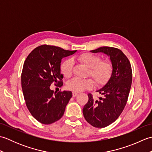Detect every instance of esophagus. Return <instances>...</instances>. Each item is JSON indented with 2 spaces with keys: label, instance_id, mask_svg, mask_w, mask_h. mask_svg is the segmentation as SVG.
Returning a JSON list of instances; mask_svg holds the SVG:
<instances>
[{
  "label": "esophagus",
  "instance_id": "1",
  "mask_svg": "<svg viewBox=\"0 0 152 152\" xmlns=\"http://www.w3.org/2000/svg\"><path fill=\"white\" fill-rule=\"evenodd\" d=\"M77 95H78V93L75 92V91H72V96H73V97L76 96Z\"/></svg>",
  "mask_w": 152,
  "mask_h": 152
}]
</instances>
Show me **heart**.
<instances>
[{
    "mask_svg": "<svg viewBox=\"0 0 152 152\" xmlns=\"http://www.w3.org/2000/svg\"><path fill=\"white\" fill-rule=\"evenodd\" d=\"M76 59L89 68V74L94 80L96 85L101 86L109 80L112 72L111 63L108 61H101L99 56L90 53H84L79 55ZM73 61L72 59H66L61 64V71L63 76L69 78L72 75ZM94 84L90 78L80 79L73 78L66 83V88L73 91H82L86 89L91 88Z\"/></svg>",
    "mask_w": 152,
    "mask_h": 152,
    "instance_id": "b5f03b06",
    "label": "heart"
}]
</instances>
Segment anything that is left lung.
<instances>
[{"label": "left lung", "mask_w": 152, "mask_h": 152, "mask_svg": "<svg viewBox=\"0 0 152 152\" xmlns=\"http://www.w3.org/2000/svg\"><path fill=\"white\" fill-rule=\"evenodd\" d=\"M90 51L107 55L112 66L109 80L96 91L102 97L96 100L89 93L88 102L83 108L86 120L93 127L102 128L114 122L124 110L131 87V66L127 57L118 48L103 46Z\"/></svg>", "instance_id": "8db88e82"}]
</instances>
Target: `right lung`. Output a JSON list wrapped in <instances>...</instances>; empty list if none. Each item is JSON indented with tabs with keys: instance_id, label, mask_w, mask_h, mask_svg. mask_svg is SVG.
I'll return each instance as SVG.
<instances>
[{
	"instance_id": "obj_1",
	"label": "right lung",
	"mask_w": 152,
	"mask_h": 152,
	"mask_svg": "<svg viewBox=\"0 0 152 152\" xmlns=\"http://www.w3.org/2000/svg\"><path fill=\"white\" fill-rule=\"evenodd\" d=\"M76 52L42 45L32 51L25 61L21 73L23 93L28 110L41 124H53L64 114L72 93L70 91L53 93L50 86L52 83L63 86L61 60Z\"/></svg>"
}]
</instances>
